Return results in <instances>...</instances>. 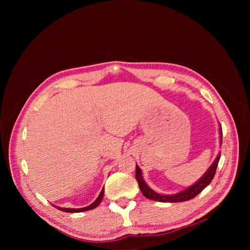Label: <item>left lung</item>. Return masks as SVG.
Wrapping results in <instances>:
<instances>
[{"label":"left lung","instance_id":"obj_1","mask_svg":"<svg viewBox=\"0 0 250 250\" xmlns=\"http://www.w3.org/2000/svg\"><path fill=\"white\" fill-rule=\"evenodd\" d=\"M220 139H221V144H222L221 126H220ZM220 155H221L220 153L218 154V156L216 157V160L214 161V163L210 165V167L208 168V170L206 173H204V175L197 181V183H195L193 186L188 187V188H186V190L181 191L177 194L163 195V194H158V193L154 192L152 188L147 186V184L145 183V180L143 179L142 170L139 168V166H135V178H137V180H138L140 190L142 191L143 195L148 199L160 201V202H183V201H187V200H190V199L196 197V196H197L203 190V188H206L211 183V180H213V178L215 176L219 160H220Z\"/></svg>","mask_w":250,"mask_h":250}]
</instances>
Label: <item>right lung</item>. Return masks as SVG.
Returning <instances> with one entry per match:
<instances>
[{"label": "right lung", "instance_id": "add662e5", "mask_svg": "<svg viewBox=\"0 0 250 250\" xmlns=\"http://www.w3.org/2000/svg\"><path fill=\"white\" fill-rule=\"evenodd\" d=\"M103 195H104V188L101 191L100 195L98 196V198L90 204V206L88 207H85V208H59V207H56V208H58L59 210H62V211H66V213H81V211H85V210H89V209H93L95 208H97L98 206H99L100 202L102 201V198H103Z\"/></svg>", "mask_w": 250, "mask_h": 250}]
</instances>
